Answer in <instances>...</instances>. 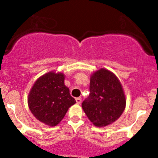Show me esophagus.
<instances>
[{
	"label": "esophagus",
	"mask_w": 158,
	"mask_h": 158,
	"mask_svg": "<svg viewBox=\"0 0 158 158\" xmlns=\"http://www.w3.org/2000/svg\"><path fill=\"white\" fill-rule=\"evenodd\" d=\"M76 103H77V104H80L81 102H82V99H81V98H76Z\"/></svg>",
	"instance_id": "esophagus-1"
}]
</instances>
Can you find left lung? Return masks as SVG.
<instances>
[{
	"label": "left lung",
	"mask_w": 158,
	"mask_h": 158,
	"mask_svg": "<svg viewBox=\"0 0 158 158\" xmlns=\"http://www.w3.org/2000/svg\"><path fill=\"white\" fill-rule=\"evenodd\" d=\"M89 89L82 107L92 124L102 128L118 119L125 109L126 98L117 76L102 68L91 75Z\"/></svg>",
	"instance_id": "8db88e82"
}]
</instances>
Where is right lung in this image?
Returning a JSON list of instances; mask_svg holds the SVG:
<instances>
[{"instance_id": "add662e5", "label": "right lung", "mask_w": 158, "mask_h": 158, "mask_svg": "<svg viewBox=\"0 0 158 158\" xmlns=\"http://www.w3.org/2000/svg\"><path fill=\"white\" fill-rule=\"evenodd\" d=\"M64 80L63 73L49 72L36 79L28 95V106L32 114L49 126L58 125L69 108L76 103Z\"/></svg>"}]
</instances>
